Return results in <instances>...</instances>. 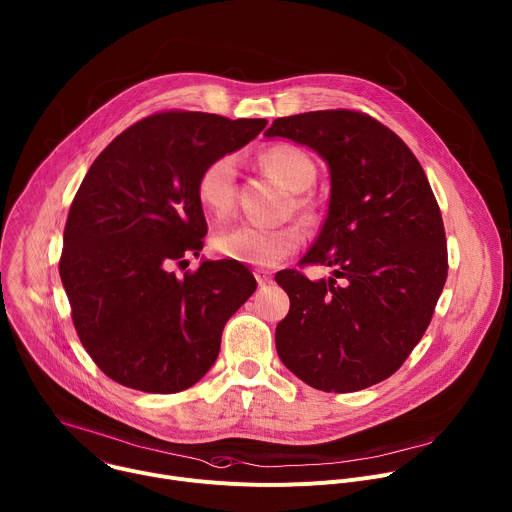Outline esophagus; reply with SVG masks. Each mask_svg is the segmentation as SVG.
<instances>
[{"label":"esophagus","mask_w":512,"mask_h":512,"mask_svg":"<svg viewBox=\"0 0 512 512\" xmlns=\"http://www.w3.org/2000/svg\"><path fill=\"white\" fill-rule=\"evenodd\" d=\"M253 275H255V279H257L259 285H267V283H271V279H273V273L267 271V269H255Z\"/></svg>","instance_id":"34e87169"}]
</instances>
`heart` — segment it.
Here are the masks:
<instances>
[{
    "mask_svg": "<svg viewBox=\"0 0 512 512\" xmlns=\"http://www.w3.org/2000/svg\"><path fill=\"white\" fill-rule=\"evenodd\" d=\"M263 166L277 177L289 191H305L315 177L313 162L305 152L293 146H275L263 152ZM237 162L231 154H223L205 164L197 179V201L205 213L223 219L235 205ZM303 243V233L297 225L261 227L241 223L219 231L213 237V249L231 261L273 267L293 255Z\"/></svg>",
    "mask_w": 512,
    "mask_h": 512,
    "instance_id": "1",
    "label": "heart"
}]
</instances>
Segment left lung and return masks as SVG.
<instances>
[{"instance_id": "obj_1", "label": "left lung", "mask_w": 512, "mask_h": 512, "mask_svg": "<svg viewBox=\"0 0 512 512\" xmlns=\"http://www.w3.org/2000/svg\"><path fill=\"white\" fill-rule=\"evenodd\" d=\"M265 136L305 144L327 162V217L301 263L333 267L343 279L275 275L291 301L275 329L277 354L315 390L370 388L416 348L448 275L444 223L424 168L398 134L356 110L277 118Z\"/></svg>"}]
</instances>
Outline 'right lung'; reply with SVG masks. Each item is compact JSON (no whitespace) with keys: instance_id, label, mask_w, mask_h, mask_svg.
<instances>
[{"instance_id":"right-lung-1","label":"right lung","mask_w":512,"mask_h":512,"mask_svg":"<svg viewBox=\"0 0 512 512\" xmlns=\"http://www.w3.org/2000/svg\"><path fill=\"white\" fill-rule=\"evenodd\" d=\"M265 118L158 112L118 134L92 162L68 213L60 277L84 350L114 382L175 394L215 364L227 319L257 281L237 261L199 257L207 221L197 179L239 150Z\"/></svg>"}]
</instances>
